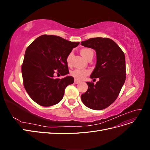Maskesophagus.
<instances>
[{
	"label": "esophagus",
	"mask_w": 150,
	"mask_h": 150,
	"mask_svg": "<svg viewBox=\"0 0 150 150\" xmlns=\"http://www.w3.org/2000/svg\"><path fill=\"white\" fill-rule=\"evenodd\" d=\"M81 83V81H79V80H78V79H75V80H74V83L76 84H79V83Z\"/></svg>",
	"instance_id": "esophagus-1"
}]
</instances>
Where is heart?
<instances>
[{"label":"heart","instance_id":"1","mask_svg":"<svg viewBox=\"0 0 150 150\" xmlns=\"http://www.w3.org/2000/svg\"><path fill=\"white\" fill-rule=\"evenodd\" d=\"M81 54L85 59H88V57L91 56H93V51L90 48H83L81 50ZM72 56V52H71L66 57V63L68 66L71 64V59ZM89 73V71L87 69H75L71 72V75L76 79L81 80Z\"/></svg>","mask_w":150,"mask_h":150}]
</instances>
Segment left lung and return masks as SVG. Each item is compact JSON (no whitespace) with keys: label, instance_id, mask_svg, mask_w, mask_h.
Segmentation results:
<instances>
[{"label":"left lung","instance_id":"left-lung-1","mask_svg":"<svg viewBox=\"0 0 150 150\" xmlns=\"http://www.w3.org/2000/svg\"><path fill=\"white\" fill-rule=\"evenodd\" d=\"M81 45L96 51V64L90 78L99 79L96 84L86 82L88 89L81 95V100L90 109L101 110L114 103L125 82V54L109 38H91Z\"/></svg>","mask_w":150,"mask_h":150}]
</instances>
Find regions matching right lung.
I'll use <instances>...</instances> for the list:
<instances>
[{"label": "right lung", "instance_id": "1", "mask_svg": "<svg viewBox=\"0 0 150 150\" xmlns=\"http://www.w3.org/2000/svg\"><path fill=\"white\" fill-rule=\"evenodd\" d=\"M79 42L59 36L42 35L27 48L21 70L25 89L34 101L42 106L59 103L68 85L74 83L69 74L66 57ZM64 76L56 79L55 74Z\"/></svg>", "mask_w": 150, "mask_h": 150}]
</instances>
